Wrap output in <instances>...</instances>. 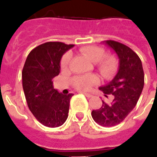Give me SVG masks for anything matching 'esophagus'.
<instances>
[{
  "instance_id": "34e87169",
  "label": "esophagus",
  "mask_w": 157,
  "mask_h": 157,
  "mask_svg": "<svg viewBox=\"0 0 157 157\" xmlns=\"http://www.w3.org/2000/svg\"><path fill=\"white\" fill-rule=\"evenodd\" d=\"M82 94H84L85 96H86V97H88V98H90V97H91L92 96V95L91 94H89V93H86V92H82Z\"/></svg>"
}]
</instances>
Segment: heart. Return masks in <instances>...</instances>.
<instances>
[{"mask_svg": "<svg viewBox=\"0 0 157 157\" xmlns=\"http://www.w3.org/2000/svg\"><path fill=\"white\" fill-rule=\"evenodd\" d=\"M80 51L84 53L92 62L96 63V68L100 75L105 78H111L113 76L118 70L119 61L113 55H105V50L99 46H86L82 48ZM71 52L64 54L61 60V67L67 69L71 63ZM73 86L78 90L88 91L98 82V78L96 75H80L72 78L71 80Z\"/></svg>", "mask_w": 157, "mask_h": 157, "instance_id": "1", "label": "heart"}]
</instances>
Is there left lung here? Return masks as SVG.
Instances as JSON below:
<instances>
[{
  "label": "left lung",
  "instance_id": "obj_1",
  "mask_svg": "<svg viewBox=\"0 0 157 157\" xmlns=\"http://www.w3.org/2000/svg\"><path fill=\"white\" fill-rule=\"evenodd\" d=\"M105 42L117 55L119 69L111 82L100 87L106 97L112 95L113 100H102V106L92 110L91 117L100 126L111 127L121 123L135 107L144 88V73L141 60L130 48L114 40Z\"/></svg>",
  "mask_w": 157,
  "mask_h": 157
}]
</instances>
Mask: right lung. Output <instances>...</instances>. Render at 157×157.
<instances>
[{"label": "right lung", "mask_w": 157, "mask_h": 157, "mask_svg": "<svg viewBox=\"0 0 157 157\" xmlns=\"http://www.w3.org/2000/svg\"><path fill=\"white\" fill-rule=\"evenodd\" d=\"M75 46L47 42L31 51L22 69V87L30 111L41 124L58 127L68 117L72 93L63 95L53 88V78L61 71L62 55Z\"/></svg>", "instance_id": "add662e5"}]
</instances>
